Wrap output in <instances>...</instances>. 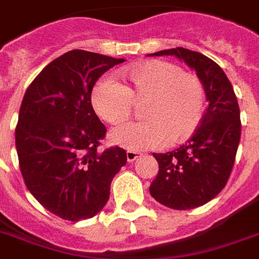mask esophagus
Returning <instances> with one entry per match:
<instances>
[{"instance_id":"1","label":"esophagus","mask_w":259,"mask_h":259,"mask_svg":"<svg viewBox=\"0 0 259 259\" xmlns=\"http://www.w3.org/2000/svg\"><path fill=\"white\" fill-rule=\"evenodd\" d=\"M141 156L142 154L140 153V152H134V150H127V152H126V158H127V161L129 162L137 160V158L141 157Z\"/></svg>"}]
</instances>
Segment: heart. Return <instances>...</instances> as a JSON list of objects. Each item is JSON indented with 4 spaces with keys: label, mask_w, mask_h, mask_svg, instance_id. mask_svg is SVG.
Returning a JSON list of instances; mask_svg holds the SVG:
<instances>
[{
    "label": "heart",
    "mask_w": 259,
    "mask_h": 259,
    "mask_svg": "<svg viewBox=\"0 0 259 259\" xmlns=\"http://www.w3.org/2000/svg\"><path fill=\"white\" fill-rule=\"evenodd\" d=\"M122 84L111 78L99 79L91 101L97 114L111 125L126 121L134 101H146L145 121L129 122L111 132V141L129 150L160 148L169 140H188L200 125L205 107V90L200 78L165 60L125 67L119 72Z\"/></svg>",
    "instance_id": "b5f03b06"
}]
</instances>
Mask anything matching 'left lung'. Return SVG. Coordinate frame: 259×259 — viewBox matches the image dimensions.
<instances>
[{"instance_id":"left-lung-1","label":"left lung","mask_w":259,"mask_h":259,"mask_svg":"<svg viewBox=\"0 0 259 259\" xmlns=\"http://www.w3.org/2000/svg\"><path fill=\"white\" fill-rule=\"evenodd\" d=\"M175 55L184 60L204 84L208 107L192 137L179 149L153 153L157 177L150 195L173 209L196 208L225 188L241 140V111L233 84L217 63L181 47L152 54Z\"/></svg>"}]
</instances>
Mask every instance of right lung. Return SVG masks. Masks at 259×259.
Listing matches in <instances>:
<instances>
[{"label":"right lung","instance_id":"add662e5","mask_svg":"<svg viewBox=\"0 0 259 259\" xmlns=\"http://www.w3.org/2000/svg\"><path fill=\"white\" fill-rule=\"evenodd\" d=\"M125 59L72 50L51 62L22 99L16 149L26 188L50 212L66 221L95 217L109 200L126 150H98L106 136L91 105L97 80Z\"/></svg>","mask_w":259,"mask_h":259}]
</instances>
